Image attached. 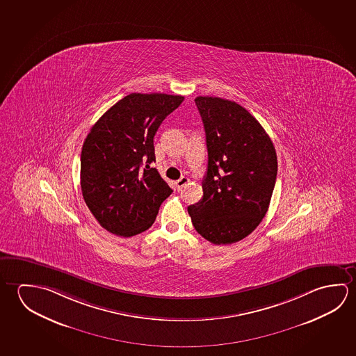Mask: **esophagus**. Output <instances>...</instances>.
Masks as SVG:
<instances>
[{
  "label": "esophagus",
  "instance_id": "34e87169",
  "mask_svg": "<svg viewBox=\"0 0 356 356\" xmlns=\"http://www.w3.org/2000/svg\"><path fill=\"white\" fill-rule=\"evenodd\" d=\"M188 177H186V176H182L181 177L180 180L176 181V188H177V191H181L182 190V187L185 186V185H187L188 184Z\"/></svg>",
  "mask_w": 356,
  "mask_h": 356
}]
</instances>
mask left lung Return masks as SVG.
Wrapping results in <instances>:
<instances>
[{
	"label": "left lung",
	"mask_w": 356,
	"mask_h": 356,
	"mask_svg": "<svg viewBox=\"0 0 356 356\" xmlns=\"http://www.w3.org/2000/svg\"><path fill=\"white\" fill-rule=\"evenodd\" d=\"M209 152L204 196L187 207L193 227L213 245L252 234L268 211L277 154L266 130L243 106L217 97L195 99Z\"/></svg>",
	"instance_id": "obj_1"
}]
</instances>
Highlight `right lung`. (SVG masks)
<instances>
[{
    "label": "right lung",
    "instance_id": "obj_1",
    "mask_svg": "<svg viewBox=\"0 0 356 356\" xmlns=\"http://www.w3.org/2000/svg\"><path fill=\"white\" fill-rule=\"evenodd\" d=\"M182 102V95L129 94L87 135L81 155L83 198L111 234L131 237L152 227L160 204L172 193L149 165L155 161L154 136L160 124Z\"/></svg>",
    "mask_w": 356,
    "mask_h": 356
}]
</instances>
